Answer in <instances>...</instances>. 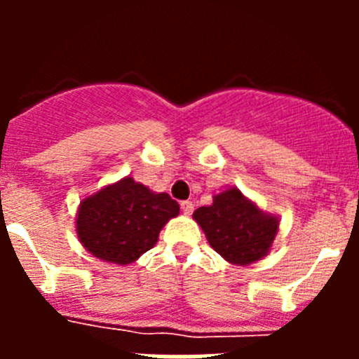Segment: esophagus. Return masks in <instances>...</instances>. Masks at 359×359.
Wrapping results in <instances>:
<instances>
[{
    "instance_id": "esophagus-1",
    "label": "esophagus",
    "mask_w": 359,
    "mask_h": 359,
    "mask_svg": "<svg viewBox=\"0 0 359 359\" xmlns=\"http://www.w3.org/2000/svg\"><path fill=\"white\" fill-rule=\"evenodd\" d=\"M182 212L185 215L192 214V212H194V205H192V201H182Z\"/></svg>"
}]
</instances>
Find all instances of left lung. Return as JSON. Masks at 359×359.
I'll use <instances>...</instances> for the list:
<instances>
[{
  "mask_svg": "<svg viewBox=\"0 0 359 359\" xmlns=\"http://www.w3.org/2000/svg\"><path fill=\"white\" fill-rule=\"evenodd\" d=\"M212 248L224 261L250 266L269 253L278 231V217L261 210L237 187L219 192L208 207L192 214Z\"/></svg>",
  "mask_w": 359,
  "mask_h": 359,
  "instance_id": "left-lung-1",
  "label": "left lung"
}]
</instances>
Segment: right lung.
I'll list each match as a JSON object with an SVG mask.
<instances>
[{"label":"right lung","mask_w":359,"mask_h":359,"mask_svg":"<svg viewBox=\"0 0 359 359\" xmlns=\"http://www.w3.org/2000/svg\"><path fill=\"white\" fill-rule=\"evenodd\" d=\"M180 214V205L165 192L126 176L81 201L77 237L93 257L126 266L138 261L158 243L160 231Z\"/></svg>","instance_id":"1"}]
</instances>
